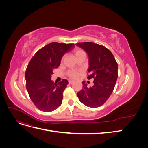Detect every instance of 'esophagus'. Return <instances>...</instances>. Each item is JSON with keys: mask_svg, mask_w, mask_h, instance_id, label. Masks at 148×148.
<instances>
[{"mask_svg": "<svg viewBox=\"0 0 148 148\" xmlns=\"http://www.w3.org/2000/svg\"><path fill=\"white\" fill-rule=\"evenodd\" d=\"M69 84H71V83H74V81H73V80H69Z\"/></svg>", "mask_w": 148, "mask_h": 148, "instance_id": "34e87169", "label": "esophagus"}]
</instances>
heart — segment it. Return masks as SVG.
<instances>
[{"instance_id":"b5f03b06","label":"heart","mask_w":148,"mask_h":148,"mask_svg":"<svg viewBox=\"0 0 148 148\" xmlns=\"http://www.w3.org/2000/svg\"><path fill=\"white\" fill-rule=\"evenodd\" d=\"M75 55L76 57L77 58L82 55H85V53L82 50H80V49H77V50L75 51ZM67 74H68V75L70 77L75 78L78 77V71L76 70H70L68 71Z\"/></svg>"}]
</instances>
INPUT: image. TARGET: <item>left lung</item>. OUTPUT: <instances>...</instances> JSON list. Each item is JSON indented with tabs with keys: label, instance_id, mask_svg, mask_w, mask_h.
<instances>
[{
	"label": "left lung",
	"instance_id": "left-lung-1",
	"mask_svg": "<svg viewBox=\"0 0 148 148\" xmlns=\"http://www.w3.org/2000/svg\"><path fill=\"white\" fill-rule=\"evenodd\" d=\"M89 57V75L94 85L88 87L83 82V89L77 93L79 101L85 106L95 108L102 106L112 92L118 77V64L112 52L106 47L91 42L76 44Z\"/></svg>",
	"mask_w": 148,
	"mask_h": 148
}]
</instances>
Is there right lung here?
<instances>
[{
  "instance_id": "add662e5",
  "label": "right lung",
  "mask_w": 148,
  "mask_h": 148,
  "mask_svg": "<svg viewBox=\"0 0 148 148\" xmlns=\"http://www.w3.org/2000/svg\"><path fill=\"white\" fill-rule=\"evenodd\" d=\"M74 47V44L52 42L39 49L31 59L25 73L26 86L31 100L40 110L52 112L62 104L69 82L63 79L53 83L51 75L63 56Z\"/></svg>"
}]
</instances>
